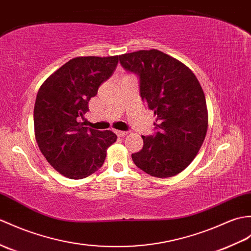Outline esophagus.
Returning a JSON list of instances; mask_svg holds the SVG:
<instances>
[{
    "instance_id": "esophagus-1",
    "label": "esophagus",
    "mask_w": 251,
    "mask_h": 251,
    "mask_svg": "<svg viewBox=\"0 0 251 251\" xmlns=\"http://www.w3.org/2000/svg\"><path fill=\"white\" fill-rule=\"evenodd\" d=\"M115 133H116V135H118L119 137H125L128 132H127V131H122V130H116Z\"/></svg>"
}]
</instances>
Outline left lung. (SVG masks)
Wrapping results in <instances>:
<instances>
[{"instance_id": "left-lung-1", "label": "left lung", "mask_w": 251, "mask_h": 251, "mask_svg": "<svg viewBox=\"0 0 251 251\" xmlns=\"http://www.w3.org/2000/svg\"><path fill=\"white\" fill-rule=\"evenodd\" d=\"M120 62L139 75L140 95L154 111L158 130L155 136H142L143 148L131 158L151 176H176L195 159L206 136L202 86L189 67L157 49L122 54Z\"/></svg>"}]
</instances>
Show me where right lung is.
Segmentation results:
<instances>
[{
    "mask_svg": "<svg viewBox=\"0 0 251 251\" xmlns=\"http://www.w3.org/2000/svg\"><path fill=\"white\" fill-rule=\"evenodd\" d=\"M118 63L119 55L75 57L39 87L34 107L35 138L47 161L65 177L80 179L96 172L103 165L107 149L116 141L113 131L83 127L79 120Z\"/></svg>",
    "mask_w": 251,
    "mask_h": 251,
    "instance_id": "1",
    "label": "right lung"
}]
</instances>
